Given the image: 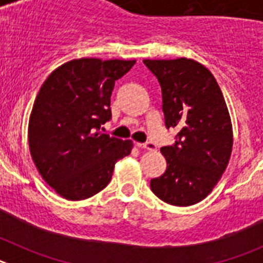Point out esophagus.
<instances>
[{
	"mask_svg": "<svg viewBox=\"0 0 263 263\" xmlns=\"http://www.w3.org/2000/svg\"><path fill=\"white\" fill-rule=\"evenodd\" d=\"M137 146H138L139 148H146V150H157V145L153 142H145V143H138L137 142Z\"/></svg>",
	"mask_w": 263,
	"mask_h": 263,
	"instance_id": "obj_1",
	"label": "esophagus"
}]
</instances>
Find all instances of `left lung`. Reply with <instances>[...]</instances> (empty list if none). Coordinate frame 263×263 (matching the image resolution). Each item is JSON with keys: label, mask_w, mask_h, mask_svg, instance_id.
I'll return each mask as SVG.
<instances>
[{"label": "left lung", "mask_w": 263, "mask_h": 263, "mask_svg": "<svg viewBox=\"0 0 263 263\" xmlns=\"http://www.w3.org/2000/svg\"><path fill=\"white\" fill-rule=\"evenodd\" d=\"M143 63L162 88L166 127L179 129L175 143L160 148L167 168L150 188L164 203L192 205L212 192L227 168L233 147L231 116L217 81L199 62Z\"/></svg>", "instance_id": "obj_1"}]
</instances>
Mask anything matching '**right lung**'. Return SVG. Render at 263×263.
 I'll return each instance as SVG.
<instances>
[{
  "instance_id": "right-lung-1",
  "label": "right lung",
  "mask_w": 263,
  "mask_h": 263,
  "mask_svg": "<svg viewBox=\"0 0 263 263\" xmlns=\"http://www.w3.org/2000/svg\"><path fill=\"white\" fill-rule=\"evenodd\" d=\"M136 60H71L50 73L29 121V147L42 178L67 200L93 196L110 182L117 160L133 148L100 132L110 120L115 81Z\"/></svg>"
}]
</instances>
